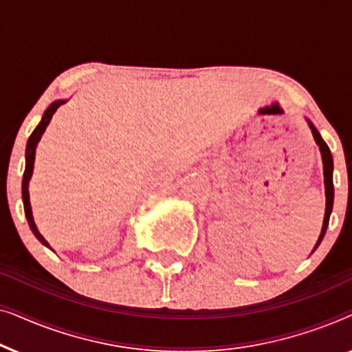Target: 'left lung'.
Instances as JSON below:
<instances>
[{
  "instance_id": "1",
  "label": "left lung",
  "mask_w": 352,
  "mask_h": 352,
  "mask_svg": "<svg viewBox=\"0 0 352 352\" xmlns=\"http://www.w3.org/2000/svg\"><path fill=\"white\" fill-rule=\"evenodd\" d=\"M309 123L311 126V131H312V136H314L317 146L320 148V153H322V162H324V177H325V197H327V208H325V216H324V226H322V232L319 235V240H317L314 250L319 247L322 239H324L325 235V230H327V226H329V221H330V213H331V208H333V158H331V152L329 146H327L324 139L319 134V131L314 128V124L311 122Z\"/></svg>"
}]
</instances>
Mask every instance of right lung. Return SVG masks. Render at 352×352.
<instances>
[{
	"label": "right lung",
	"mask_w": 352,
	"mask_h": 352,
	"mask_svg": "<svg viewBox=\"0 0 352 352\" xmlns=\"http://www.w3.org/2000/svg\"><path fill=\"white\" fill-rule=\"evenodd\" d=\"M62 104H65V100H56V102H52L47 110L43 115L41 122L38 126L35 128V131L30 134V138H28V142H27V148H25V171H23V179H22V200H23V210H25V216H27V221H28V226H30L32 232L35 234V237L40 240L43 245H46V247H50L47 242L45 240V237L38 232L36 226H35V221H33V216H32V206H30V197H28V181H30L32 177V173H33V163H35V147L38 141L41 139V134L45 133V129L47 124H50L52 115L57 109L60 107Z\"/></svg>",
	"instance_id": "1"
}]
</instances>
